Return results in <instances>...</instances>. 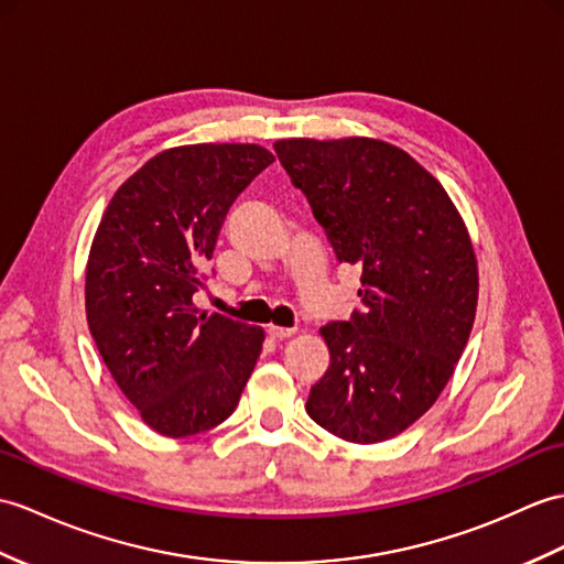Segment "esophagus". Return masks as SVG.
Wrapping results in <instances>:
<instances>
[{"instance_id":"obj_1","label":"esophagus","mask_w":564,"mask_h":564,"mask_svg":"<svg viewBox=\"0 0 564 564\" xmlns=\"http://www.w3.org/2000/svg\"><path fill=\"white\" fill-rule=\"evenodd\" d=\"M269 336L276 338V341H283V338H291L295 334V329H285V326H269Z\"/></svg>"}]
</instances>
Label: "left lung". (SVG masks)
I'll list each match as a JSON object with an SVG mask.
<instances>
[{
    "label": "left lung",
    "instance_id": "left-lung-1",
    "mask_svg": "<svg viewBox=\"0 0 564 564\" xmlns=\"http://www.w3.org/2000/svg\"><path fill=\"white\" fill-rule=\"evenodd\" d=\"M273 151L362 283V307L322 329L329 370L305 409L346 442H384L437 401L462 358L478 303L474 247L444 187L391 143L283 139Z\"/></svg>",
    "mask_w": 564,
    "mask_h": 564
}]
</instances>
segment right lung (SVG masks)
I'll return each instance as SVG.
<instances>
[{"label": "right lung", "mask_w": 564, "mask_h": 564, "mask_svg": "<svg viewBox=\"0 0 564 564\" xmlns=\"http://www.w3.org/2000/svg\"><path fill=\"white\" fill-rule=\"evenodd\" d=\"M273 163L257 143L155 155L115 192L90 247L86 317L143 423L189 437L235 411L264 344L259 326L194 307L232 202Z\"/></svg>", "instance_id": "1"}]
</instances>
